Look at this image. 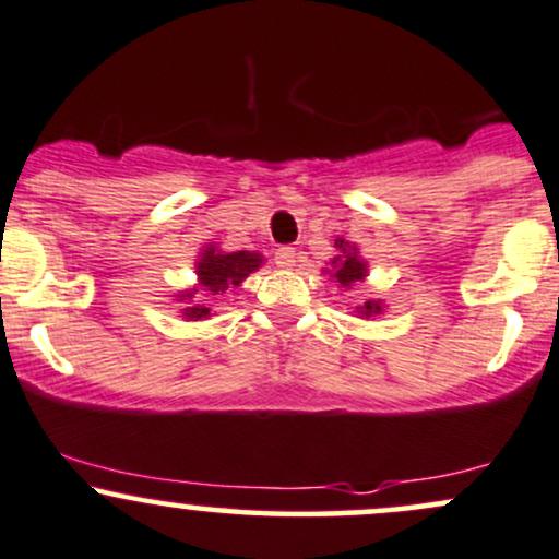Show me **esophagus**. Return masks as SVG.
I'll list each match as a JSON object with an SVG mask.
<instances>
[{
    "mask_svg": "<svg viewBox=\"0 0 559 559\" xmlns=\"http://www.w3.org/2000/svg\"><path fill=\"white\" fill-rule=\"evenodd\" d=\"M294 262H297V252H294L292 247H278V249H275V265L284 267V271H288V267H294Z\"/></svg>",
    "mask_w": 559,
    "mask_h": 559,
    "instance_id": "obj_1",
    "label": "esophagus"
}]
</instances>
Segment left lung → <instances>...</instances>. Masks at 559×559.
I'll return each mask as SVG.
<instances>
[{
    "label": "left lung",
    "mask_w": 559,
    "mask_h": 559,
    "mask_svg": "<svg viewBox=\"0 0 559 559\" xmlns=\"http://www.w3.org/2000/svg\"><path fill=\"white\" fill-rule=\"evenodd\" d=\"M333 247L338 249V254L329 262L331 271H323V273H329L342 288H352L355 284H360V281H365V275H368V262L362 260L360 249L344 239H336ZM383 310H386V307H383L381 299H368L365 305L355 307L357 318H376L381 316Z\"/></svg>",
    "instance_id": "left-lung-1"
}]
</instances>
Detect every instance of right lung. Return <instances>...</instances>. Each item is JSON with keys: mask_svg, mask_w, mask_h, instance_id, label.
Segmentation results:
<instances>
[{"mask_svg": "<svg viewBox=\"0 0 559 559\" xmlns=\"http://www.w3.org/2000/svg\"><path fill=\"white\" fill-rule=\"evenodd\" d=\"M262 262L265 260H262L260 252H247V249H241V252H223L215 243H207V247L199 252L194 265L197 284L176 294V301L186 305L181 310V318L207 320L210 307L194 305L199 294H226L230 288L241 286L254 271H260Z\"/></svg>", "mask_w": 559, "mask_h": 559, "instance_id": "right-lung-1", "label": "right lung"}]
</instances>
